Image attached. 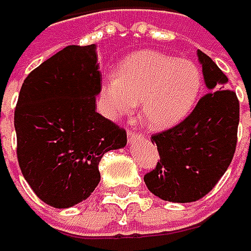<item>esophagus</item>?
<instances>
[{
  "label": "esophagus",
  "instance_id": "1",
  "mask_svg": "<svg viewBox=\"0 0 251 251\" xmlns=\"http://www.w3.org/2000/svg\"><path fill=\"white\" fill-rule=\"evenodd\" d=\"M141 136H142V133H136V132H133V130H127V141H129V142H133V141L139 139Z\"/></svg>",
  "mask_w": 251,
  "mask_h": 251
}]
</instances>
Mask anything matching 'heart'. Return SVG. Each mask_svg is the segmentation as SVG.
Wrapping results in <instances>:
<instances>
[{
    "mask_svg": "<svg viewBox=\"0 0 251 251\" xmlns=\"http://www.w3.org/2000/svg\"><path fill=\"white\" fill-rule=\"evenodd\" d=\"M202 90L199 67L189 59L144 50L122 62L118 75L101 85L106 112L116 119L141 106V116L154 129L183 121L195 107Z\"/></svg>",
    "mask_w": 251,
    "mask_h": 251,
    "instance_id": "1",
    "label": "heart"
}]
</instances>
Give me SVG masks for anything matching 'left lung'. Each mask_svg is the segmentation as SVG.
<instances>
[{"label":"left lung","mask_w":251,"mask_h":251,"mask_svg":"<svg viewBox=\"0 0 251 251\" xmlns=\"http://www.w3.org/2000/svg\"><path fill=\"white\" fill-rule=\"evenodd\" d=\"M199 62L208 93L192 113L173 127L154 133L160 161L144 176L151 193L163 201L187 203L208 195L226 172L237 145L240 101L218 65L202 50Z\"/></svg>","instance_id":"8db88e82"}]
</instances>
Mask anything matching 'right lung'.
Segmentation results:
<instances>
[{
	"mask_svg": "<svg viewBox=\"0 0 251 251\" xmlns=\"http://www.w3.org/2000/svg\"><path fill=\"white\" fill-rule=\"evenodd\" d=\"M96 45H70L25 76L14 110L20 170L40 201L70 208L100 181L99 163L126 130L96 112Z\"/></svg>",
	"mask_w": 251,
	"mask_h": 251,
	"instance_id": "1",
	"label": "right lung"
}]
</instances>
